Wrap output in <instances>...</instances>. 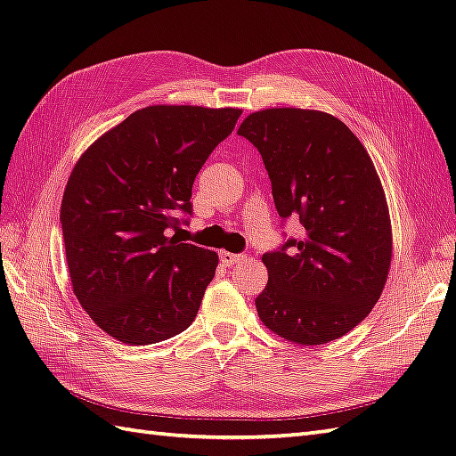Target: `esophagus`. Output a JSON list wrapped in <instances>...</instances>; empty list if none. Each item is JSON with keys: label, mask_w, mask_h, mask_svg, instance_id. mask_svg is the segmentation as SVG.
I'll list each match as a JSON object with an SVG mask.
<instances>
[{"label": "esophagus", "mask_w": 456, "mask_h": 456, "mask_svg": "<svg viewBox=\"0 0 456 456\" xmlns=\"http://www.w3.org/2000/svg\"><path fill=\"white\" fill-rule=\"evenodd\" d=\"M243 259V255L241 253H230V251H220V261L224 263L226 266H232V265H236V263H240Z\"/></svg>", "instance_id": "obj_1"}]
</instances>
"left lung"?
Here are the masks:
<instances>
[{
	"mask_svg": "<svg viewBox=\"0 0 456 456\" xmlns=\"http://www.w3.org/2000/svg\"><path fill=\"white\" fill-rule=\"evenodd\" d=\"M238 135L261 152L279 216L302 224V236L263 255L269 282L255 299L261 321L305 346L344 337L379 299L393 255L368 151L340 119L317 110H261Z\"/></svg>",
	"mask_w": 456,
	"mask_h": 456,
	"instance_id": "left-lung-1",
	"label": "left lung"
}]
</instances>
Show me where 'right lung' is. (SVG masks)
<instances>
[{
	"label": "right lung",
	"instance_id": "right-lung-1",
	"mask_svg": "<svg viewBox=\"0 0 456 456\" xmlns=\"http://www.w3.org/2000/svg\"><path fill=\"white\" fill-rule=\"evenodd\" d=\"M240 116L142 108L75 164L60 215L65 257L77 299L110 337L142 346L193 323L218 255L170 234L190 222L195 175Z\"/></svg>",
	"mask_w": 456,
	"mask_h": 456
}]
</instances>
